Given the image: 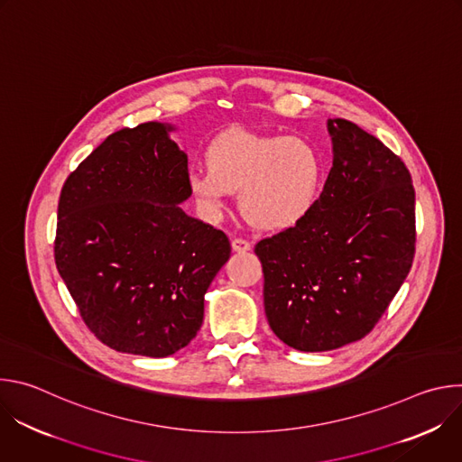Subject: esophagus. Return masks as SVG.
I'll list each match as a JSON object with an SVG mask.
<instances>
[{
    "label": "esophagus",
    "mask_w": 462,
    "mask_h": 462,
    "mask_svg": "<svg viewBox=\"0 0 462 462\" xmlns=\"http://www.w3.org/2000/svg\"><path fill=\"white\" fill-rule=\"evenodd\" d=\"M250 246H252L250 241H246V239H243V237L232 239V248H234L236 252H248Z\"/></svg>",
    "instance_id": "1"
}]
</instances>
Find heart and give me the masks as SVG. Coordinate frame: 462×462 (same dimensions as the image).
Listing matches in <instances>:
<instances>
[{
    "label": "heart",
    "mask_w": 462,
    "mask_h": 462,
    "mask_svg": "<svg viewBox=\"0 0 462 462\" xmlns=\"http://www.w3.org/2000/svg\"><path fill=\"white\" fill-rule=\"evenodd\" d=\"M208 170H191L188 186L207 212L219 214L230 191L243 214L263 230L298 225L316 205L323 162L300 137H265L230 129L207 148Z\"/></svg>",
    "instance_id": "b5f03b06"
}]
</instances>
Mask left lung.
I'll list each match as a JSON object with an SVG mask.
<instances>
[{"mask_svg":"<svg viewBox=\"0 0 462 462\" xmlns=\"http://www.w3.org/2000/svg\"><path fill=\"white\" fill-rule=\"evenodd\" d=\"M333 168L312 210L261 239L263 300L287 346L331 351L362 340L415 257V188L399 155L344 118L327 122Z\"/></svg>","mask_w":462,"mask_h":462,"instance_id":"obj_1","label":"left lung"}]
</instances>
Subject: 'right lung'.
<instances>
[{
    "instance_id": "obj_1",
    "label": "right lung",
    "mask_w": 462,
    "mask_h": 462,
    "mask_svg": "<svg viewBox=\"0 0 462 462\" xmlns=\"http://www.w3.org/2000/svg\"><path fill=\"white\" fill-rule=\"evenodd\" d=\"M159 122L111 134L63 182L54 261L84 323L107 347L162 358L201 328L230 257L225 232L182 212L188 157Z\"/></svg>"
}]
</instances>
